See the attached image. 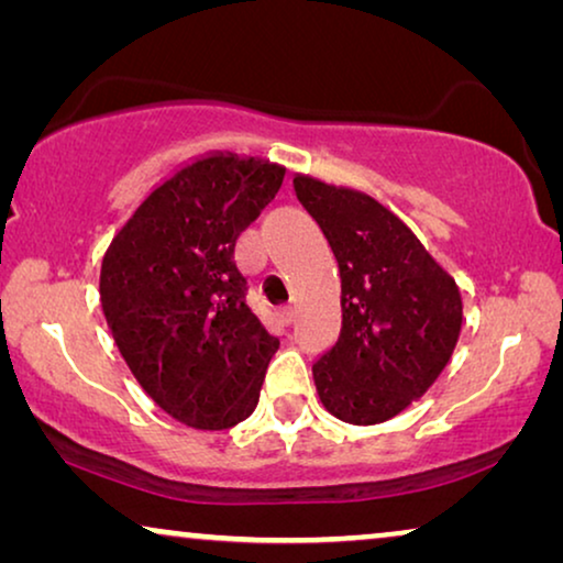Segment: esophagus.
<instances>
[{"label":"esophagus","mask_w":563,"mask_h":563,"mask_svg":"<svg viewBox=\"0 0 563 563\" xmlns=\"http://www.w3.org/2000/svg\"><path fill=\"white\" fill-rule=\"evenodd\" d=\"M279 318H282L284 322L295 320V307H291V305H282V307H279Z\"/></svg>","instance_id":"obj_1"}]
</instances>
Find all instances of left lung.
Returning a JSON list of instances; mask_svg holds the SVG:
<instances>
[{"label": "left lung", "instance_id": "8db88e82", "mask_svg": "<svg viewBox=\"0 0 563 563\" xmlns=\"http://www.w3.org/2000/svg\"><path fill=\"white\" fill-rule=\"evenodd\" d=\"M295 191L341 268V335L312 366L320 402L351 426L387 422L451 361L464 322L459 284L374 197L305 174Z\"/></svg>", "mask_w": 563, "mask_h": 563}]
</instances>
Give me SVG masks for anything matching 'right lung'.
I'll return each instance as SVG.
<instances>
[{
  "mask_svg": "<svg viewBox=\"0 0 563 563\" xmlns=\"http://www.w3.org/2000/svg\"><path fill=\"white\" fill-rule=\"evenodd\" d=\"M287 168L207 153L176 168L114 233L99 297L137 384L174 420L222 430L256 410L279 338L245 299L235 241Z\"/></svg>",
  "mask_w": 563,
  "mask_h": 563,
  "instance_id": "add662e5",
  "label": "right lung"
}]
</instances>
